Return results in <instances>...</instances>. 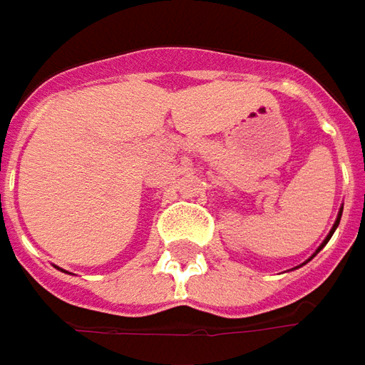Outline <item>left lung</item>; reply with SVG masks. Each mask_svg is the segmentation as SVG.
Instances as JSON below:
<instances>
[{
	"label": "left lung",
	"mask_w": 365,
	"mask_h": 365,
	"mask_svg": "<svg viewBox=\"0 0 365 365\" xmlns=\"http://www.w3.org/2000/svg\"><path fill=\"white\" fill-rule=\"evenodd\" d=\"M339 220H341V214H339V216H337V222H335V227H333V230L329 232V239H331V235H333V232H335V229H337V225H339ZM325 243H327V241H325ZM325 243H323V245H325ZM323 245H321V247H323Z\"/></svg>",
	"instance_id": "8db88e82"
}]
</instances>
